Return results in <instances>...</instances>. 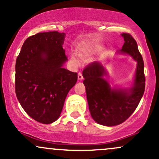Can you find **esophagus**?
Here are the masks:
<instances>
[{"label": "esophagus", "instance_id": "obj_1", "mask_svg": "<svg viewBox=\"0 0 159 159\" xmlns=\"http://www.w3.org/2000/svg\"><path fill=\"white\" fill-rule=\"evenodd\" d=\"M78 79L79 80V81H81V80H83V75H82V74H81V72L78 73Z\"/></svg>", "mask_w": 159, "mask_h": 159}]
</instances>
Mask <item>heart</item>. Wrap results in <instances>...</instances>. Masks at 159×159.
I'll list each match as a JSON object with an SVG mask.
<instances>
[{"label": "heart", "mask_w": 159, "mask_h": 159, "mask_svg": "<svg viewBox=\"0 0 159 159\" xmlns=\"http://www.w3.org/2000/svg\"><path fill=\"white\" fill-rule=\"evenodd\" d=\"M101 49V46H95L93 47V49H78V56L81 58H86L87 56H88V55L90 54L92 50H98ZM71 60L72 61L73 63L75 64H78L79 63V58L77 56L75 53H71Z\"/></svg>", "instance_id": "heart-1"}]
</instances>
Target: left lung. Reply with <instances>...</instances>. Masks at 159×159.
<instances>
[{"label":"left lung","mask_w":159,"mask_h":159,"mask_svg":"<svg viewBox=\"0 0 159 159\" xmlns=\"http://www.w3.org/2000/svg\"><path fill=\"white\" fill-rule=\"evenodd\" d=\"M121 36L125 43L118 53L129 55L137 62L131 88H112L103 78L107 71L98 61L88 65L82 72L91 116L96 123L107 126L119 125L131 116L143 98L146 86L144 62L136 40L129 33Z\"/></svg>","instance_id":"obj_1"}]
</instances>
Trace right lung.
<instances>
[{
    "instance_id": "1",
    "label": "right lung",
    "mask_w": 159,
    "mask_h": 159,
    "mask_svg": "<svg viewBox=\"0 0 159 159\" xmlns=\"http://www.w3.org/2000/svg\"><path fill=\"white\" fill-rule=\"evenodd\" d=\"M66 34L39 33L25 40L16 61L15 91L23 110L36 121L49 124L59 117L78 74L63 68L68 60Z\"/></svg>"
}]
</instances>
